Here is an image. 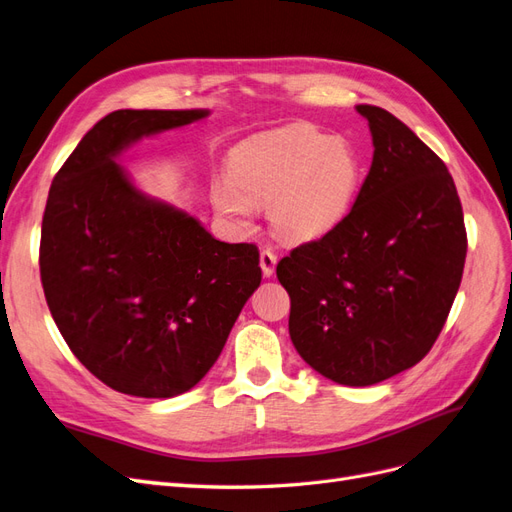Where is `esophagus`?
<instances>
[{
    "mask_svg": "<svg viewBox=\"0 0 512 512\" xmlns=\"http://www.w3.org/2000/svg\"><path fill=\"white\" fill-rule=\"evenodd\" d=\"M259 266H261V272H264L266 279H270V276L274 274V268H276V253L272 251V248H261L259 253Z\"/></svg>",
    "mask_w": 512,
    "mask_h": 512,
    "instance_id": "esophagus-1",
    "label": "esophagus"
}]
</instances>
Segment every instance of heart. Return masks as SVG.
Segmentation results:
<instances>
[{
    "mask_svg": "<svg viewBox=\"0 0 512 512\" xmlns=\"http://www.w3.org/2000/svg\"><path fill=\"white\" fill-rule=\"evenodd\" d=\"M364 180L358 150L313 124H294L244 143L229 160V175L212 184V203L233 223L248 225L255 206H270V221L291 242H313L352 212Z\"/></svg>",
    "mask_w": 512,
    "mask_h": 512,
    "instance_id": "b5f03b06",
    "label": "heart"
}]
</instances>
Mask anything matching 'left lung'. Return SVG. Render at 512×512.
<instances>
[{"mask_svg":"<svg viewBox=\"0 0 512 512\" xmlns=\"http://www.w3.org/2000/svg\"><path fill=\"white\" fill-rule=\"evenodd\" d=\"M373 163L345 221L276 266L306 364L371 386L429 354L461 285L467 233L444 160L382 107L358 105Z\"/></svg>","mask_w":512,"mask_h":512,"instance_id":"left-lung-1","label":"left lung"}]
</instances>
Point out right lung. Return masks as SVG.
Masks as SVG:
<instances>
[{
  "mask_svg": "<svg viewBox=\"0 0 512 512\" xmlns=\"http://www.w3.org/2000/svg\"><path fill=\"white\" fill-rule=\"evenodd\" d=\"M208 111L105 115L55 173L40 281L70 352L109 388L145 399L191 390L221 356L261 283L255 244H229L141 195L115 163L128 143Z\"/></svg>",
  "mask_w": 512,
  "mask_h": 512,
  "instance_id": "1",
  "label": "right lung"
}]
</instances>
